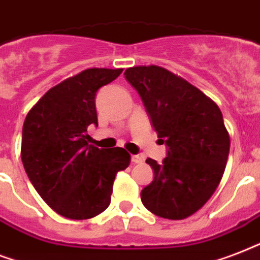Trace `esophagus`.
I'll list each match as a JSON object with an SVG mask.
<instances>
[{"mask_svg": "<svg viewBox=\"0 0 260 260\" xmlns=\"http://www.w3.org/2000/svg\"><path fill=\"white\" fill-rule=\"evenodd\" d=\"M142 161H144V157L140 154H133L132 156V162H134V164H140Z\"/></svg>", "mask_w": 260, "mask_h": 260, "instance_id": "obj_1", "label": "esophagus"}]
</instances>
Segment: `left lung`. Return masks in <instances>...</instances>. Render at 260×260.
<instances>
[{
  "instance_id": "8db88e82",
  "label": "left lung",
  "mask_w": 260,
  "mask_h": 260,
  "mask_svg": "<svg viewBox=\"0 0 260 260\" xmlns=\"http://www.w3.org/2000/svg\"><path fill=\"white\" fill-rule=\"evenodd\" d=\"M124 76L167 145L161 164L146 160L154 179L141 201L156 216L183 220L209 201L224 175L231 140L222 114L212 99L164 68L136 66Z\"/></svg>"
}]
</instances>
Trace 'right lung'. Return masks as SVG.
Instances as JSON below:
<instances>
[{
	"instance_id": "obj_1",
	"label": "right lung",
	"mask_w": 260,
	"mask_h": 260,
	"mask_svg": "<svg viewBox=\"0 0 260 260\" xmlns=\"http://www.w3.org/2000/svg\"><path fill=\"white\" fill-rule=\"evenodd\" d=\"M123 69H86L58 84L31 108L24 120L21 160L44 202L70 220H88L111 202L116 174L130 164L123 148L89 145L98 126L94 98Z\"/></svg>"
}]
</instances>
